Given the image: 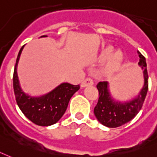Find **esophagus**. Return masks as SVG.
I'll return each instance as SVG.
<instances>
[{
  "mask_svg": "<svg viewBox=\"0 0 157 157\" xmlns=\"http://www.w3.org/2000/svg\"><path fill=\"white\" fill-rule=\"evenodd\" d=\"M94 82L92 81V79L87 77L82 82V87H85V86H92Z\"/></svg>",
  "mask_w": 157,
  "mask_h": 157,
  "instance_id": "1",
  "label": "esophagus"
}]
</instances>
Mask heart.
<instances>
[{
    "mask_svg": "<svg viewBox=\"0 0 157 157\" xmlns=\"http://www.w3.org/2000/svg\"><path fill=\"white\" fill-rule=\"evenodd\" d=\"M114 51V47L111 46H105L103 48L99 56L100 61L107 60L105 66V72L108 75L114 74L121 69L124 61V55L121 51L118 50L112 53Z\"/></svg>",
    "mask_w": 157,
    "mask_h": 157,
    "instance_id": "b5f03b06",
    "label": "heart"
}]
</instances>
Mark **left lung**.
<instances>
[{"label":"left lung","mask_w":157,"mask_h":157,"mask_svg":"<svg viewBox=\"0 0 157 157\" xmlns=\"http://www.w3.org/2000/svg\"><path fill=\"white\" fill-rule=\"evenodd\" d=\"M139 66L143 70L144 85L135 98L129 101H118L111 97L107 82H99L96 87L99 91L98 102L94 108V114L102 125L110 128L118 127L132 121L142 107L148 90V74L146 58L137 52Z\"/></svg>","instance_id":"left-lung-1"}]
</instances>
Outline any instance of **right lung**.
<instances>
[{
	"instance_id": "right-lung-1",
	"label": "right lung",
	"mask_w": 157,
	"mask_h": 157,
	"mask_svg": "<svg viewBox=\"0 0 157 157\" xmlns=\"http://www.w3.org/2000/svg\"><path fill=\"white\" fill-rule=\"evenodd\" d=\"M24 46L21 48L17 58L13 74V87L17 105L22 113L36 125L52 126L61 119L67 111L71 96L80 89L79 85L61 83L49 93L34 97L25 94L19 83L17 65Z\"/></svg>"
}]
</instances>
